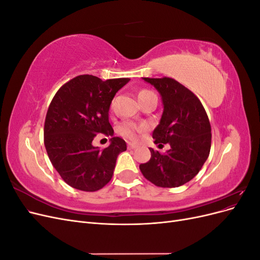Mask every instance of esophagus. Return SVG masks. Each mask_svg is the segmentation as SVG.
<instances>
[{"label":"esophagus","instance_id":"34e87169","mask_svg":"<svg viewBox=\"0 0 260 260\" xmlns=\"http://www.w3.org/2000/svg\"><path fill=\"white\" fill-rule=\"evenodd\" d=\"M137 147H139V145H138V144H135V143H128V148H129V149H135V148H137Z\"/></svg>","mask_w":260,"mask_h":260}]
</instances>
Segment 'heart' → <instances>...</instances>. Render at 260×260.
<instances>
[{"instance_id": "b5f03b06", "label": "heart", "mask_w": 260, "mask_h": 260, "mask_svg": "<svg viewBox=\"0 0 260 260\" xmlns=\"http://www.w3.org/2000/svg\"><path fill=\"white\" fill-rule=\"evenodd\" d=\"M151 94H153V92L148 91V90L140 91L138 94L139 101L144 100L148 95H151ZM142 130H143V127H141V125H138V124L130 122V121H123L119 125H118V128H117V132L119 133L120 136L127 138L129 140H138L140 133Z\"/></svg>"}]
</instances>
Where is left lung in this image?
I'll use <instances>...</instances> for the list:
<instances>
[{
  "mask_svg": "<svg viewBox=\"0 0 260 260\" xmlns=\"http://www.w3.org/2000/svg\"><path fill=\"white\" fill-rule=\"evenodd\" d=\"M159 92L164 111L153 131L154 143L169 144L166 153L151 151V159L140 170L160 187H177L192 180L208 158L211 128L201 101L172 78H143Z\"/></svg>",
  "mask_w": 260,
  "mask_h": 260,
  "instance_id": "left-lung-1",
  "label": "left lung"
}]
</instances>
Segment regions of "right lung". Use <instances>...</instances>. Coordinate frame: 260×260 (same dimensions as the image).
I'll list each match as a JSON object with an SVG mask.
<instances>
[{
	"instance_id": "obj_1",
	"label": "right lung",
	"mask_w": 260,
	"mask_h": 260,
	"mask_svg": "<svg viewBox=\"0 0 260 260\" xmlns=\"http://www.w3.org/2000/svg\"><path fill=\"white\" fill-rule=\"evenodd\" d=\"M129 81V78L103 81L81 75L55 94L45 117L44 145L54 168L68 185L94 192L111 181L117 157L127 144L114 137L108 112L116 93ZM99 133L113 137L104 150L91 145Z\"/></svg>"
}]
</instances>
